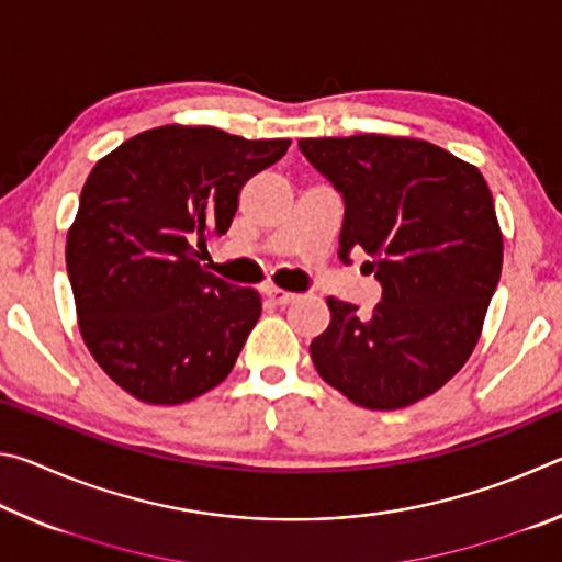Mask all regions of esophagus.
<instances>
[{
	"mask_svg": "<svg viewBox=\"0 0 562 562\" xmlns=\"http://www.w3.org/2000/svg\"><path fill=\"white\" fill-rule=\"evenodd\" d=\"M265 297H268L270 302H274V304H290V302H294V294L292 292H284V290H280V288H265Z\"/></svg>",
	"mask_w": 562,
	"mask_h": 562,
	"instance_id": "34e87169",
	"label": "esophagus"
}]
</instances>
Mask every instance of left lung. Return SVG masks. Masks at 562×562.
I'll return each instance as SVG.
<instances>
[{"instance_id": "1", "label": "left lung", "mask_w": 562, "mask_h": 562, "mask_svg": "<svg viewBox=\"0 0 562 562\" xmlns=\"http://www.w3.org/2000/svg\"><path fill=\"white\" fill-rule=\"evenodd\" d=\"M302 156L345 203L339 260L364 250L382 284L372 312L327 300L310 345L319 376L376 412L449 382L479 341L501 280L503 237L479 168L418 138H302Z\"/></svg>"}]
</instances>
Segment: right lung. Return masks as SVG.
<instances>
[{"instance_id": "right-lung-1", "label": "right lung", "mask_w": 562, "mask_h": 562, "mask_svg": "<svg viewBox=\"0 0 562 562\" xmlns=\"http://www.w3.org/2000/svg\"><path fill=\"white\" fill-rule=\"evenodd\" d=\"M288 146L160 126L93 166L66 237V272L83 341L131 396L183 404L231 374L262 304L205 272L198 247L227 233L240 188Z\"/></svg>"}]
</instances>
